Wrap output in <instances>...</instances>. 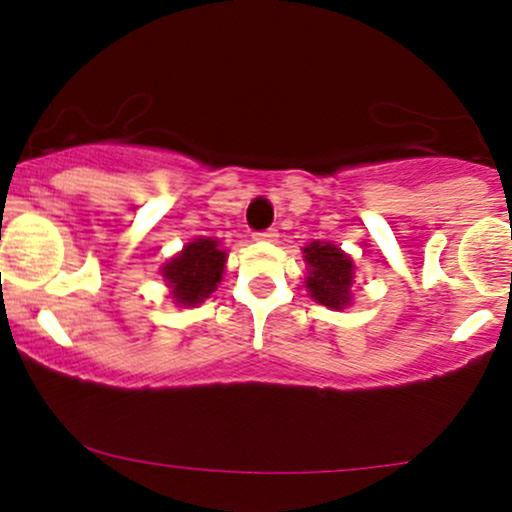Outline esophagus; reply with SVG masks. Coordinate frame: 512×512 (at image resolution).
<instances>
[{
    "instance_id": "obj_1",
    "label": "esophagus",
    "mask_w": 512,
    "mask_h": 512,
    "mask_svg": "<svg viewBox=\"0 0 512 512\" xmlns=\"http://www.w3.org/2000/svg\"><path fill=\"white\" fill-rule=\"evenodd\" d=\"M276 238H279L276 228H267V231H257L255 233V240H262V243H274Z\"/></svg>"
}]
</instances>
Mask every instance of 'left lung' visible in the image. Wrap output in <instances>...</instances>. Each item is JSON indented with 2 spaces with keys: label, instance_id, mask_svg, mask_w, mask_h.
<instances>
[{
  "label": "left lung",
  "instance_id": "8db88e82",
  "mask_svg": "<svg viewBox=\"0 0 512 512\" xmlns=\"http://www.w3.org/2000/svg\"><path fill=\"white\" fill-rule=\"evenodd\" d=\"M303 252L310 267L305 276V289L310 291V296L327 308H344L351 301L354 262L330 243H313Z\"/></svg>",
  "mask_w": 512,
  "mask_h": 512
}]
</instances>
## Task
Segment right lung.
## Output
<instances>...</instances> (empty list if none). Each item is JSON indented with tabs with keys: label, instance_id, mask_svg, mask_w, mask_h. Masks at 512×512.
<instances>
[{
	"label": "right lung",
	"instance_id": "obj_1",
	"mask_svg": "<svg viewBox=\"0 0 512 512\" xmlns=\"http://www.w3.org/2000/svg\"><path fill=\"white\" fill-rule=\"evenodd\" d=\"M223 267L226 252L219 250V243L211 238H197L163 267V276L173 289L175 303L197 305L216 289Z\"/></svg>",
	"mask_w": 512,
	"mask_h": 512
}]
</instances>
